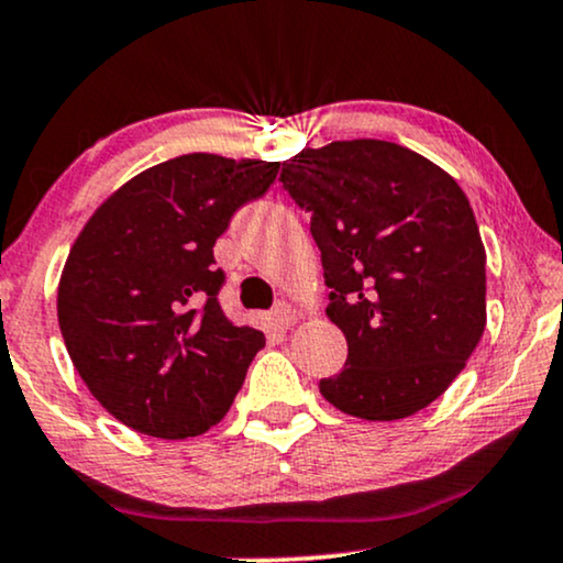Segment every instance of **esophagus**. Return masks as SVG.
Instances as JSON below:
<instances>
[{
	"instance_id": "obj_1",
	"label": "esophagus",
	"mask_w": 563,
	"mask_h": 563,
	"mask_svg": "<svg viewBox=\"0 0 563 563\" xmlns=\"http://www.w3.org/2000/svg\"><path fill=\"white\" fill-rule=\"evenodd\" d=\"M271 319H274L276 327L289 329V327H295L297 319H300V313H297V310L289 306V302H279V306L274 308V313H271Z\"/></svg>"
}]
</instances>
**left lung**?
<instances>
[{"instance_id":"left-lung-1","label":"left lung","mask_w":563,"mask_h":563,"mask_svg":"<svg viewBox=\"0 0 563 563\" xmlns=\"http://www.w3.org/2000/svg\"><path fill=\"white\" fill-rule=\"evenodd\" d=\"M279 181L310 213L347 363L321 395L342 413L398 421L464 372L487 323L485 244L464 189L419 152L382 139L284 161Z\"/></svg>"}]
</instances>
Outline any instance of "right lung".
I'll list each match as a JSON object with an SVG mask.
<instances>
[{
  "label": "right lung",
  "instance_id": "right-lung-1",
  "mask_svg": "<svg viewBox=\"0 0 563 563\" xmlns=\"http://www.w3.org/2000/svg\"><path fill=\"white\" fill-rule=\"evenodd\" d=\"M279 163L191 152L152 165L84 223L59 274L57 321L78 376L134 432L187 440L218 424L266 345L234 327L213 244Z\"/></svg>",
  "mask_w": 563,
  "mask_h": 563
}]
</instances>
